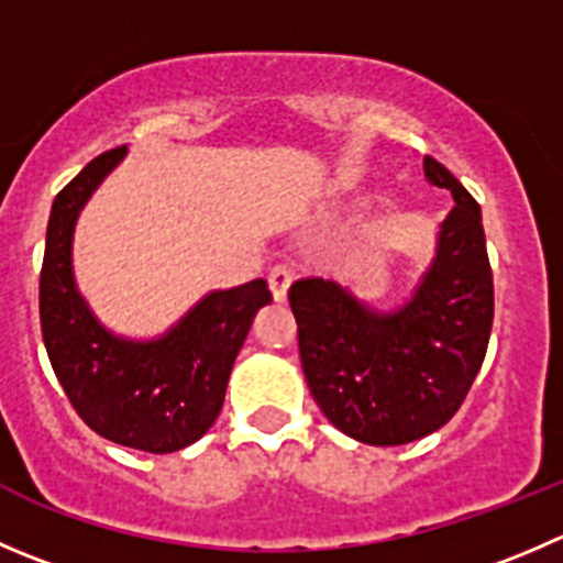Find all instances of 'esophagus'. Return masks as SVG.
<instances>
[{"mask_svg":"<svg viewBox=\"0 0 563 563\" xmlns=\"http://www.w3.org/2000/svg\"><path fill=\"white\" fill-rule=\"evenodd\" d=\"M291 280H294L291 266H288V264L272 266V272H269V288H272V297H275L277 302H283V299H286L288 286H291Z\"/></svg>","mask_w":563,"mask_h":563,"instance_id":"obj_1","label":"esophagus"}]
</instances>
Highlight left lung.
<instances>
[{"mask_svg": "<svg viewBox=\"0 0 563 563\" xmlns=\"http://www.w3.org/2000/svg\"><path fill=\"white\" fill-rule=\"evenodd\" d=\"M427 181L454 195L438 253L396 310L368 308L324 277L288 288L299 363L321 412L368 445H404L438 432L465 401L493 330V269L482 209L440 165Z\"/></svg>", "mask_w": 563, "mask_h": 563, "instance_id": "8db88e82", "label": "left lung"}]
</instances>
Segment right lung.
Instances as JSON below:
<instances>
[{
	"label": "right lung",
	"mask_w": 563,
	"mask_h": 563,
	"mask_svg": "<svg viewBox=\"0 0 563 563\" xmlns=\"http://www.w3.org/2000/svg\"><path fill=\"white\" fill-rule=\"evenodd\" d=\"M123 156L125 145L96 156L54 198L41 269V330L65 396L92 432L125 449L173 454L217 420L233 360L272 291L258 277L206 294L154 341L112 335L76 288L70 244L81 206Z\"/></svg>",
	"instance_id": "1"
}]
</instances>
